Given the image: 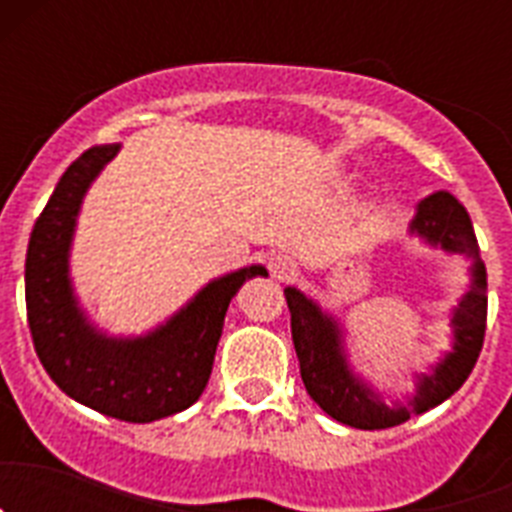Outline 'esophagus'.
Masks as SVG:
<instances>
[{
  "instance_id": "obj_1",
  "label": "esophagus",
  "mask_w": 512,
  "mask_h": 512,
  "mask_svg": "<svg viewBox=\"0 0 512 512\" xmlns=\"http://www.w3.org/2000/svg\"><path fill=\"white\" fill-rule=\"evenodd\" d=\"M269 271L271 277L279 279V282H284V279H292L297 274V264L289 256H284V253H279V256H274V259L269 261Z\"/></svg>"
}]
</instances>
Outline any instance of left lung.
<instances>
[{
	"instance_id": "8db88e82",
	"label": "left lung",
	"mask_w": 512,
	"mask_h": 512,
	"mask_svg": "<svg viewBox=\"0 0 512 512\" xmlns=\"http://www.w3.org/2000/svg\"><path fill=\"white\" fill-rule=\"evenodd\" d=\"M410 230L423 235L431 246L443 251L472 256V287L461 297L454 312V351H451L431 377H423L418 395L408 408H387L366 384L348 372L341 354V338L336 323L312 305L302 292L287 287L289 315H292V341H295L300 374L305 390L320 408L338 423L361 431H382L410 418V413H425L449 400L467 382L479 359L487 328V271L479 261V243L474 235L469 212L454 194L436 192L418 205Z\"/></svg>"
}]
</instances>
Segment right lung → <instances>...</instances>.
Instances as JSON below:
<instances>
[{"instance_id":"1","label":"right lung","mask_w":512,"mask_h":512,"mask_svg":"<svg viewBox=\"0 0 512 512\" xmlns=\"http://www.w3.org/2000/svg\"><path fill=\"white\" fill-rule=\"evenodd\" d=\"M117 148L81 153L35 220L25 259L27 325L40 364L66 395L125 423H151L200 400L230 300L246 279L266 277V269L248 266L215 279L146 338L112 341L97 333L71 292L69 246L81 197Z\"/></svg>"}]
</instances>
